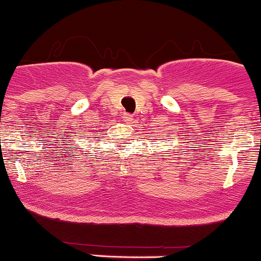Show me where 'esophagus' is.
Instances as JSON below:
<instances>
[{
	"label": "esophagus",
	"mask_w": 261,
	"mask_h": 261,
	"mask_svg": "<svg viewBox=\"0 0 261 261\" xmlns=\"http://www.w3.org/2000/svg\"><path fill=\"white\" fill-rule=\"evenodd\" d=\"M122 119L125 120L126 122H130L133 120V116L132 115H129V113H125V115H124V117H122Z\"/></svg>",
	"instance_id": "esophagus-1"
}]
</instances>
